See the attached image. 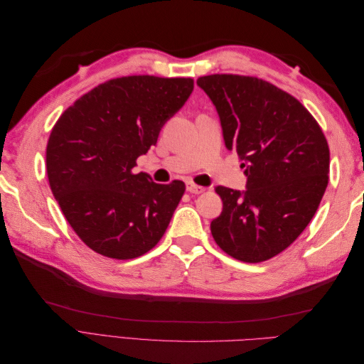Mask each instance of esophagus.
Returning a JSON list of instances; mask_svg holds the SVG:
<instances>
[{
  "instance_id": "esophagus-1",
  "label": "esophagus",
  "mask_w": 364,
  "mask_h": 364,
  "mask_svg": "<svg viewBox=\"0 0 364 364\" xmlns=\"http://www.w3.org/2000/svg\"><path fill=\"white\" fill-rule=\"evenodd\" d=\"M186 191L191 193V194H200V193L205 191V188L200 185L193 183V182H186Z\"/></svg>"
}]
</instances>
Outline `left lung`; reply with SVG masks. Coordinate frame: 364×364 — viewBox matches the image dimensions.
<instances>
[{
  "label": "left lung",
  "instance_id": "1",
  "mask_svg": "<svg viewBox=\"0 0 364 364\" xmlns=\"http://www.w3.org/2000/svg\"><path fill=\"white\" fill-rule=\"evenodd\" d=\"M237 150L246 190L217 186L223 211L211 222L220 249L245 262L278 255L311 222L328 185L329 149L321 126L296 98L257 77L197 79Z\"/></svg>",
  "mask_w": 364,
  "mask_h": 364
}]
</instances>
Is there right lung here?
<instances>
[{"mask_svg":"<svg viewBox=\"0 0 364 364\" xmlns=\"http://www.w3.org/2000/svg\"><path fill=\"white\" fill-rule=\"evenodd\" d=\"M193 87V79L119 77L82 95L54 124L47 144L51 191L94 252L132 259L162 238L185 183H155L134 167Z\"/></svg>","mask_w":364,"mask_h":364,"instance_id":"obj_1","label":"right lung"}]
</instances>
